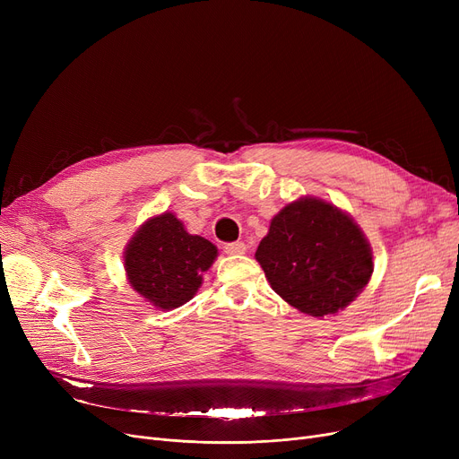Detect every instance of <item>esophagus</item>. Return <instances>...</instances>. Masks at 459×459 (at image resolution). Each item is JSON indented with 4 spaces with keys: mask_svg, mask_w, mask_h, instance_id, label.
Masks as SVG:
<instances>
[{
    "mask_svg": "<svg viewBox=\"0 0 459 459\" xmlns=\"http://www.w3.org/2000/svg\"><path fill=\"white\" fill-rule=\"evenodd\" d=\"M246 244L244 242H232V244H225V247H223V251L227 253V255H244L246 253Z\"/></svg>",
    "mask_w": 459,
    "mask_h": 459,
    "instance_id": "obj_1",
    "label": "esophagus"
}]
</instances>
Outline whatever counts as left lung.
I'll list each match as a JSON object with an SVG mask.
<instances>
[{
  "label": "left lung",
  "mask_w": 459,
  "mask_h": 459,
  "mask_svg": "<svg viewBox=\"0 0 459 459\" xmlns=\"http://www.w3.org/2000/svg\"><path fill=\"white\" fill-rule=\"evenodd\" d=\"M255 256L273 290L316 318L348 307L374 272L370 246L351 217L310 197L273 217Z\"/></svg>",
  "instance_id": "8db88e82"
}]
</instances>
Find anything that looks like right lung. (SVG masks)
I'll list each match as a JSON object with an SVG mask.
<instances>
[{
    "instance_id": "add662e5",
    "label": "right lung",
    "mask_w": 459,
    "mask_h": 459,
    "mask_svg": "<svg viewBox=\"0 0 459 459\" xmlns=\"http://www.w3.org/2000/svg\"><path fill=\"white\" fill-rule=\"evenodd\" d=\"M215 256L213 244L187 234L177 217L165 212L130 239L125 266L135 292L154 307L177 308L195 296Z\"/></svg>"
}]
</instances>
